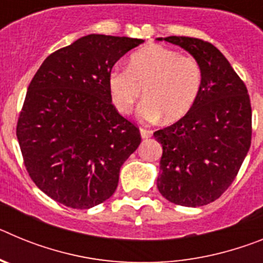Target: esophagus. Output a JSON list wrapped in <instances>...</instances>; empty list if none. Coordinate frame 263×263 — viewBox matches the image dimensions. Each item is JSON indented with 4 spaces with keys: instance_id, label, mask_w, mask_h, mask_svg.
<instances>
[{
    "instance_id": "obj_1",
    "label": "esophagus",
    "mask_w": 263,
    "mask_h": 263,
    "mask_svg": "<svg viewBox=\"0 0 263 263\" xmlns=\"http://www.w3.org/2000/svg\"><path fill=\"white\" fill-rule=\"evenodd\" d=\"M139 133H141V137H142L143 139L146 138H150L153 134L152 130H148V129H145V127H139Z\"/></svg>"
}]
</instances>
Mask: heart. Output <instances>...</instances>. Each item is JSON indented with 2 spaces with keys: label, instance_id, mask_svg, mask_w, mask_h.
<instances>
[{
  "label": "heart",
  "instance_id": "heart-1",
  "mask_svg": "<svg viewBox=\"0 0 263 263\" xmlns=\"http://www.w3.org/2000/svg\"><path fill=\"white\" fill-rule=\"evenodd\" d=\"M201 83L203 71L196 59L158 45L136 51L129 59V69H113L108 78L111 103L118 111L132 113L143 90L146 101L141 115L147 120L163 117L166 122L188 115Z\"/></svg>",
  "mask_w": 263,
  "mask_h": 263
}]
</instances>
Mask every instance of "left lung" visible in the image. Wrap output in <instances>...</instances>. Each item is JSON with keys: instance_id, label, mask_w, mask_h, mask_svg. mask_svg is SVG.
<instances>
[{"instance_id": "1", "label": "left lung", "mask_w": 263, "mask_h": 263, "mask_svg": "<svg viewBox=\"0 0 263 263\" xmlns=\"http://www.w3.org/2000/svg\"><path fill=\"white\" fill-rule=\"evenodd\" d=\"M158 41L191 53L200 64L203 83L188 115L154 133L163 148L157 187L178 205H206L227 191L249 152V95L231 63L208 42L190 36Z\"/></svg>"}]
</instances>
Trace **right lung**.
<instances>
[{"instance_id": "add662e5", "label": "right lung", "mask_w": 263, "mask_h": 263, "mask_svg": "<svg viewBox=\"0 0 263 263\" xmlns=\"http://www.w3.org/2000/svg\"><path fill=\"white\" fill-rule=\"evenodd\" d=\"M143 42L81 36L48 55L32 78L18 143L32 182L58 203L88 210L115 194L141 134L111 104L108 78L117 60Z\"/></svg>"}]
</instances>
